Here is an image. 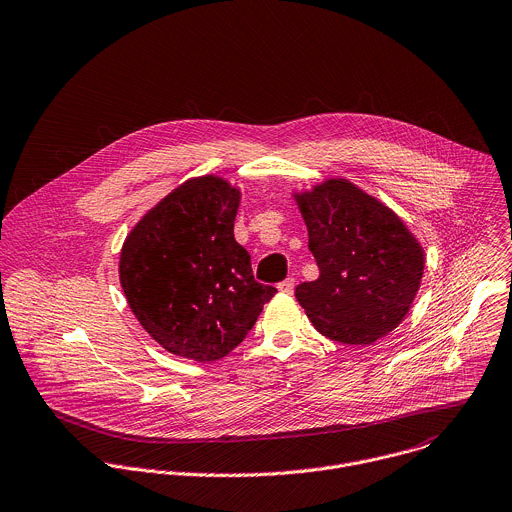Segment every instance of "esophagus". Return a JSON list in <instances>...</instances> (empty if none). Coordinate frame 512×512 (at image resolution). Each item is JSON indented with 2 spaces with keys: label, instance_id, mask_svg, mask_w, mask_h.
Segmentation results:
<instances>
[{
  "label": "esophagus",
  "instance_id": "34e87169",
  "mask_svg": "<svg viewBox=\"0 0 512 512\" xmlns=\"http://www.w3.org/2000/svg\"><path fill=\"white\" fill-rule=\"evenodd\" d=\"M293 287H295V279H293V277H287L285 281H281V283L277 285V289H279L281 293H285V295H291V293H293Z\"/></svg>",
  "mask_w": 512,
  "mask_h": 512
}]
</instances>
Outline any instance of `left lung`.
<instances>
[{"label": "left lung", "mask_w": 512, "mask_h": 512, "mask_svg": "<svg viewBox=\"0 0 512 512\" xmlns=\"http://www.w3.org/2000/svg\"><path fill=\"white\" fill-rule=\"evenodd\" d=\"M319 277L295 287L313 327L346 346H372L412 307L424 249L402 219L348 179L295 193Z\"/></svg>", "instance_id": "left-lung-1"}]
</instances>
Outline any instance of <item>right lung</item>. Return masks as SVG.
I'll return each instance as SVG.
<instances>
[{
    "label": "right lung",
    "mask_w": 512,
    "mask_h": 512,
    "mask_svg": "<svg viewBox=\"0 0 512 512\" xmlns=\"http://www.w3.org/2000/svg\"><path fill=\"white\" fill-rule=\"evenodd\" d=\"M241 191L205 175L158 201L128 233L120 285L128 307L166 352L201 364L235 350L277 293L253 277L233 227Z\"/></svg>",
    "instance_id": "right-lung-1"
}]
</instances>
